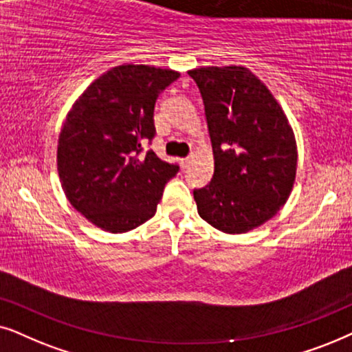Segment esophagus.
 <instances>
[{
	"label": "esophagus",
	"instance_id": "obj_1",
	"mask_svg": "<svg viewBox=\"0 0 352 352\" xmlns=\"http://www.w3.org/2000/svg\"><path fill=\"white\" fill-rule=\"evenodd\" d=\"M180 164H182V167H184V168H188V167H190V164H191V157H184V159H180Z\"/></svg>",
	"mask_w": 352,
	"mask_h": 352
}]
</instances>
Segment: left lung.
<instances>
[{
  "instance_id": "1",
  "label": "left lung",
  "mask_w": 352,
  "mask_h": 352,
  "mask_svg": "<svg viewBox=\"0 0 352 352\" xmlns=\"http://www.w3.org/2000/svg\"><path fill=\"white\" fill-rule=\"evenodd\" d=\"M199 88L214 153V175L193 190L201 219L246 233L287 203L296 177V142L282 107L241 65L190 70Z\"/></svg>"
}]
</instances>
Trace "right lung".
<instances>
[{"instance_id":"add662e5","label":"right lung","mask_w":352,"mask_h":352,"mask_svg":"<svg viewBox=\"0 0 352 352\" xmlns=\"http://www.w3.org/2000/svg\"><path fill=\"white\" fill-rule=\"evenodd\" d=\"M180 77L170 69L125 64L107 70L69 111L59 135L58 172L70 204L96 227L124 233L156 214L179 164L143 146L156 137L154 104Z\"/></svg>"}]
</instances>
